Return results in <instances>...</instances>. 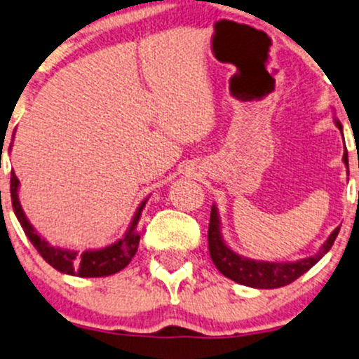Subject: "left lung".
Returning <instances> with one entry per match:
<instances>
[{
	"instance_id": "1",
	"label": "left lung",
	"mask_w": 359,
	"mask_h": 359,
	"mask_svg": "<svg viewBox=\"0 0 359 359\" xmlns=\"http://www.w3.org/2000/svg\"><path fill=\"white\" fill-rule=\"evenodd\" d=\"M337 126L341 130V123L337 121ZM343 161L348 164V156L345 152ZM338 233H340V226L330 235V238L325 241V245L320 248V251L312 257H305L297 262H261L246 259V257L238 256L229 248L224 245L219 235V222L218 215L215 207H212V213H210V224H208V251L210 257H212L213 264L217 269L226 276L228 279L235 280L238 284L248 285V287L256 289H277L294 283L299 279L304 272H307L310 267L317 264L322 259L323 255H327L330 248L335 243Z\"/></svg>"
}]
</instances>
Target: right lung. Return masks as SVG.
Wrapping results in <instances>:
<instances>
[{
    "mask_svg": "<svg viewBox=\"0 0 359 359\" xmlns=\"http://www.w3.org/2000/svg\"><path fill=\"white\" fill-rule=\"evenodd\" d=\"M18 185L19 180L14 172H11V203L13 210L16 213V217L21 223V226L26 233V236L29 238L32 246L36 248L37 252L44 257L46 262H49L52 267H55L57 271L64 272V274L70 276H79V277H103V276H111L114 272L121 271L130 264L133 256L136 255L137 246H140V238L141 233L137 231V222H140L141 212L144 208L146 202L141 203V207L137 208V212L133 218V223L128 233L124 235L123 240L114 243V245L103 248V250L97 251H85L82 255H76L75 251H65L59 250V248L50 246L49 243L37 235L34 228L31 226L26 217H24L21 205L18 200Z\"/></svg>",
    "mask_w": 359,
    "mask_h": 359,
    "instance_id": "add662e5",
    "label": "right lung"
}]
</instances>
